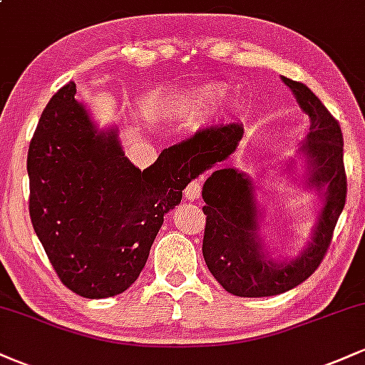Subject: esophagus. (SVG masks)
<instances>
[{
	"instance_id": "obj_1",
	"label": "esophagus",
	"mask_w": 365,
	"mask_h": 365,
	"mask_svg": "<svg viewBox=\"0 0 365 365\" xmlns=\"http://www.w3.org/2000/svg\"><path fill=\"white\" fill-rule=\"evenodd\" d=\"M200 190H202V180H192L185 187V197L188 200H197L200 197Z\"/></svg>"
}]
</instances>
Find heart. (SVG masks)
Here are the masks:
<instances>
[{
	"mask_svg": "<svg viewBox=\"0 0 365 365\" xmlns=\"http://www.w3.org/2000/svg\"><path fill=\"white\" fill-rule=\"evenodd\" d=\"M202 94L204 96H220L221 89H220V87H216V86H207V87H204V89H202Z\"/></svg>",
	"mask_w": 365,
	"mask_h": 365,
	"instance_id": "b5f03b06",
	"label": "heart"
}]
</instances>
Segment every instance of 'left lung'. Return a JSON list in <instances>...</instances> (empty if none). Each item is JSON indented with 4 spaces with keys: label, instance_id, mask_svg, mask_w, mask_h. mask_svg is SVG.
<instances>
[{
    "label": "left lung",
    "instance_id": "8db88e82",
    "mask_svg": "<svg viewBox=\"0 0 365 365\" xmlns=\"http://www.w3.org/2000/svg\"><path fill=\"white\" fill-rule=\"evenodd\" d=\"M282 81L307 113V139L300 153L307 161V185L322 192V209L312 240L295 259L273 261L259 235V209L247 175L220 168L206 180L202 207L206 215L202 254L216 282L237 297H271L292 290L319 267L333 238L346 197L340 123L302 82ZM244 130L235 123L199 130L194 137L170 148V156L199 177L237 149Z\"/></svg>",
    "mask_w": 365,
    "mask_h": 365
}]
</instances>
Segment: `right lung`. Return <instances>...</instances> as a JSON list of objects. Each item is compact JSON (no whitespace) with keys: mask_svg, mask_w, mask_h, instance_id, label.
<instances>
[{"mask_svg":"<svg viewBox=\"0 0 365 365\" xmlns=\"http://www.w3.org/2000/svg\"><path fill=\"white\" fill-rule=\"evenodd\" d=\"M68 82L44 108L29 145V212L61 283L86 299L139 278L165 215L194 175L170 148L140 171L115 128L98 132Z\"/></svg>","mask_w":365,"mask_h":365,"instance_id":"obj_1","label":"right lung"}]
</instances>
